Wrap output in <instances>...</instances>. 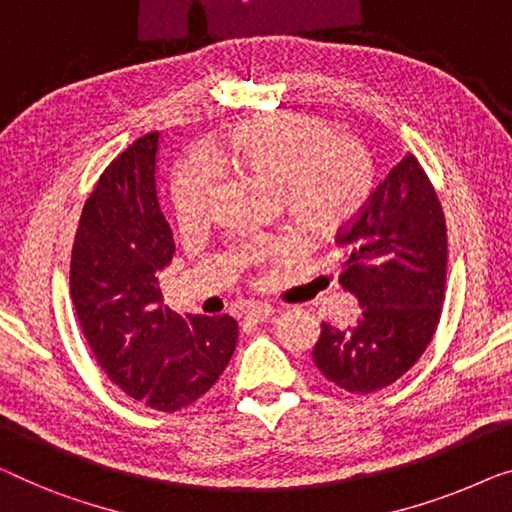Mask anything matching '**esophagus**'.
Masks as SVG:
<instances>
[{
    "mask_svg": "<svg viewBox=\"0 0 512 512\" xmlns=\"http://www.w3.org/2000/svg\"><path fill=\"white\" fill-rule=\"evenodd\" d=\"M274 314V309L270 305H249L247 309H244V321L247 323H263L268 321V318Z\"/></svg>",
    "mask_w": 512,
    "mask_h": 512,
    "instance_id": "1",
    "label": "esophagus"
}]
</instances>
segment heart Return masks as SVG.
<instances>
[{
	"mask_svg": "<svg viewBox=\"0 0 512 512\" xmlns=\"http://www.w3.org/2000/svg\"><path fill=\"white\" fill-rule=\"evenodd\" d=\"M217 166L274 187L281 212L309 238H332L362 212L374 175L367 152L339 138L335 122L311 113H270L235 127L203 157H189L170 184L173 212L182 228L210 214ZM288 240H254L235 254L240 263L291 251Z\"/></svg>",
	"mask_w": 512,
	"mask_h": 512,
	"instance_id": "1",
	"label": "heart"
}]
</instances>
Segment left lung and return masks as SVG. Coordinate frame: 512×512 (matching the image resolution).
I'll return each instance as SVG.
<instances>
[{
    "instance_id": "8db88e82",
    "label": "left lung",
    "mask_w": 512,
    "mask_h": 512,
    "mask_svg": "<svg viewBox=\"0 0 512 512\" xmlns=\"http://www.w3.org/2000/svg\"><path fill=\"white\" fill-rule=\"evenodd\" d=\"M335 242L344 256L339 284L358 298L360 314L342 330L321 323L311 358L337 388L369 395L416 365L446 295V217L413 154L383 177Z\"/></svg>"
}]
</instances>
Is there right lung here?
Wrapping results in <instances>:
<instances>
[{"label": "right lung", "mask_w": 512, "mask_h": 512, "mask_svg": "<svg viewBox=\"0 0 512 512\" xmlns=\"http://www.w3.org/2000/svg\"><path fill=\"white\" fill-rule=\"evenodd\" d=\"M159 133L129 145L85 201L71 251V300L108 379L154 411L205 395L231 360V316H180L164 305L157 274L175 242L157 196Z\"/></svg>", "instance_id": "obj_1"}]
</instances>
